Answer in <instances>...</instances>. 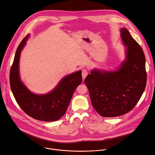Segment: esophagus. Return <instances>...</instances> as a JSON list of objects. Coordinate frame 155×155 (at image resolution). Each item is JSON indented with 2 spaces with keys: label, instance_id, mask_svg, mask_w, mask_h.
Segmentation results:
<instances>
[{
  "label": "esophagus",
  "instance_id": "1",
  "mask_svg": "<svg viewBox=\"0 0 155 155\" xmlns=\"http://www.w3.org/2000/svg\"><path fill=\"white\" fill-rule=\"evenodd\" d=\"M87 74H88V72H87V70H86V69H83V70H82V74H81V75H82V78H83V79H84V78L86 77V76L87 75Z\"/></svg>",
  "mask_w": 155,
  "mask_h": 155
}]
</instances>
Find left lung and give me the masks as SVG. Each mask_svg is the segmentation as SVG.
I'll use <instances>...</instances> for the list:
<instances>
[{
  "label": "left lung",
  "mask_w": 155,
  "mask_h": 155,
  "mask_svg": "<svg viewBox=\"0 0 155 155\" xmlns=\"http://www.w3.org/2000/svg\"><path fill=\"white\" fill-rule=\"evenodd\" d=\"M126 58L117 71L93 69L84 79L91 101L103 117L127 114L140 99L147 83L145 57L139 44L126 28L120 30Z\"/></svg>",
  "instance_id": "1"
}]
</instances>
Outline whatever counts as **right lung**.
<instances>
[{
	"instance_id": "add662e5",
	"label": "right lung",
	"mask_w": 155,
	"mask_h": 155,
	"mask_svg": "<svg viewBox=\"0 0 155 155\" xmlns=\"http://www.w3.org/2000/svg\"><path fill=\"white\" fill-rule=\"evenodd\" d=\"M28 35L19 45L10 73V83L13 94L21 108L31 117L43 121H54L66 112L72 95L82 82L81 71L64 77L48 94L32 93L21 80L19 62L21 52L25 46Z\"/></svg>"
}]
</instances>
